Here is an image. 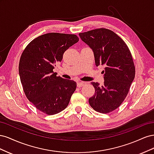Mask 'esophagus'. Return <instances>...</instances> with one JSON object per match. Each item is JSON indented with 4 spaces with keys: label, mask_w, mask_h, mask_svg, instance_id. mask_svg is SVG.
I'll list each match as a JSON object with an SVG mask.
<instances>
[{
    "label": "esophagus",
    "mask_w": 154,
    "mask_h": 154,
    "mask_svg": "<svg viewBox=\"0 0 154 154\" xmlns=\"http://www.w3.org/2000/svg\"><path fill=\"white\" fill-rule=\"evenodd\" d=\"M86 84V82H78L77 83V87H82L83 86H84Z\"/></svg>",
    "instance_id": "34e87169"
}]
</instances>
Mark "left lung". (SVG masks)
I'll use <instances>...</instances> for the list:
<instances>
[{
	"label": "left lung",
	"instance_id": "left-lung-1",
	"mask_svg": "<svg viewBox=\"0 0 154 154\" xmlns=\"http://www.w3.org/2000/svg\"><path fill=\"white\" fill-rule=\"evenodd\" d=\"M94 52L95 64L105 66L103 85L92 82L94 94L88 100L92 108L108 114L122 105L135 77L131 53L122 38L108 29L99 28L79 33Z\"/></svg>",
	"mask_w": 154,
	"mask_h": 154
}]
</instances>
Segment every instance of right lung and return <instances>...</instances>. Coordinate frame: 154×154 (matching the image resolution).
<instances>
[{
    "mask_svg": "<svg viewBox=\"0 0 154 154\" xmlns=\"http://www.w3.org/2000/svg\"><path fill=\"white\" fill-rule=\"evenodd\" d=\"M78 40L76 35L49 32L32 40L22 52L18 70L23 90L42 112L54 115L68 106L76 83L57 76L53 69Z\"/></svg>",
    "mask_w": 154,
    "mask_h": 154,
    "instance_id": "right-lung-1",
    "label": "right lung"
}]
</instances>
